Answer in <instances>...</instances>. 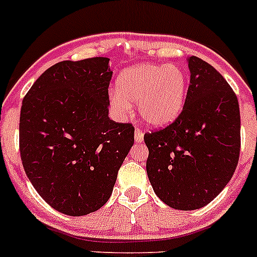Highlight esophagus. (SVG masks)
<instances>
[{
  "label": "esophagus",
  "instance_id": "34e87169",
  "mask_svg": "<svg viewBox=\"0 0 257 257\" xmlns=\"http://www.w3.org/2000/svg\"><path fill=\"white\" fill-rule=\"evenodd\" d=\"M143 138H145V133L140 128H136V132H134V141H136V143H142Z\"/></svg>",
  "mask_w": 257,
  "mask_h": 257
}]
</instances>
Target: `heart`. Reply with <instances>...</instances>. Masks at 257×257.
Instances as JSON below:
<instances>
[{
	"label": "heart",
	"instance_id": "heart-1",
	"mask_svg": "<svg viewBox=\"0 0 257 257\" xmlns=\"http://www.w3.org/2000/svg\"><path fill=\"white\" fill-rule=\"evenodd\" d=\"M188 78L175 64L142 63L125 69L117 78V91L110 93V104L117 115L132 111L128 101H138L143 120L152 126H165L183 111Z\"/></svg>",
	"mask_w": 257,
	"mask_h": 257
}]
</instances>
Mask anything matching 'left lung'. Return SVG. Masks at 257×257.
Wrapping results in <instances>:
<instances>
[{
	"instance_id": "left-lung-1",
	"label": "left lung",
	"mask_w": 257,
	"mask_h": 257,
	"mask_svg": "<svg viewBox=\"0 0 257 257\" xmlns=\"http://www.w3.org/2000/svg\"><path fill=\"white\" fill-rule=\"evenodd\" d=\"M188 63L183 111L166 128L145 134L151 185L165 204L180 210L209 204L229 183L241 148L236 93L209 63L194 56Z\"/></svg>"
}]
</instances>
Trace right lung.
<instances>
[{"label": "right lung", "mask_w": 257, "mask_h": 257, "mask_svg": "<svg viewBox=\"0 0 257 257\" xmlns=\"http://www.w3.org/2000/svg\"><path fill=\"white\" fill-rule=\"evenodd\" d=\"M109 58L63 61L31 86L20 112V156L30 183L63 214L109 200L134 143V126L109 117Z\"/></svg>", "instance_id": "1"}]
</instances>
